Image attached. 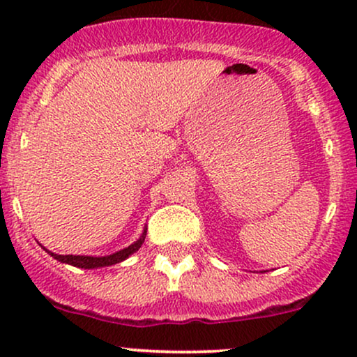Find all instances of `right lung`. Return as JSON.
Returning <instances> with one entry per match:
<instances>
[{
    "instance_id": "1",
    "label": "right lung",
    "mask_w": 357,
    "mask_h": 357,
    "mask_svg": "<svg viewBox=\"0 0 357 357\" xmlns=\"http://www.w3.org/2000/svg\"><path fill=\"white\" fill-rule=\"evenodd\" d=\"M146 233H147V228L144 227V231H142V235L139 236V238L134 241V243H130L129 247L119 250L116 253H110V255H105V257H92V255H59V253H53L50 250H47L42 247L45 252H48L50 255L55 258V260H59L60 264H67V265H72V267H79V268H100V267H110V265H116V264H121V261H124L126 258H129L132 253H136L139 248L142 247V243H144V238H146Z\"/></svg>"
}]
</instances>
